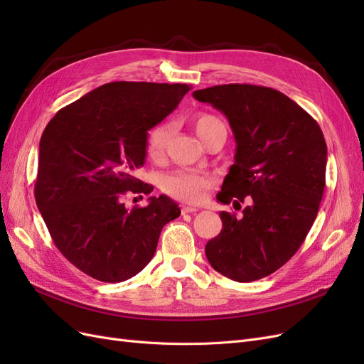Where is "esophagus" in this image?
I'll return each mask as SVG.
<instances>
[{
  "instance_id": "esophagus-1",
  "label": "esophagus",
  "mask_w": 364,
  "mask_h": 364,
  "mask_svg": "<svg viewBox=\"0 0 364 364\" xmlns=\"http://www.w3.org/2000/svg\"><path fill=\"white\" fill-rule=\"evenodd\" d=\"M181 211H182V214H190V213L199 211V208L191 206V205H182V206H181Z\"/></svg>"
}]
</instances>
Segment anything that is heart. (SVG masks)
<instances>
[{"label": "heart", "instance_id": "obj_1", "mask_svg": "<svg viewBox=\"0 0 364 364\" xmlns=\"http://www.w3.org/2000/svg\"><path fill=\"white\" fill-rule=\"evenodd\" d=\"M220 126L225 127L222 121L209 114H202L194 119V130L202 141L208 136L209 132ZM168 134L170 127L167 124H158L149 132L146 139V155L150 161L158 162L164 158ZM162 186L164 191L170 197H173V199L196 203L203 199L206 190L211 186V179H209L208 176L194 171H178L167 176V178L164 179Z\"/></svg>", "mask_w": 364, "mask_h": 364}]
</instances>
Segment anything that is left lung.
Returning <instances> with one entry per match:
<instances>
[{"instance_id": "1", "label": "left lung", "mask_w": 364, "mask_h": 364, "mask_svg": "<svg viewBox=\"0 0 364 364\" xmlns=\"http://www.w3.org/2000/svg\"><path fill=\"white\" fill-rule=\"evenodd\" d=\"M193 95L226 115L237 142L217 199L247 203L240 215L220 213L223 228L206 243V258L234 281L266 278L294 255L316 220L326 171L322 129L267 86L229 83Z\"/></svg>"}]
</instances>
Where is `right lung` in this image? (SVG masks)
<instances>
[{"mask_svg":"<svg viewBox=\"0 0 364 364\" xmlns=\"http://www.w3.org/2000/svg\"><path fill=\"white\" fill-rule=\"evenodd\" d=\"M190 90L185 83H106L62 107L43 130L36 205L54 245L87 277H135L155 255L162 228L179 217L167 196L132 209L123 200L153 191L135 178L146 162L147 132Z\"/></svg>","mask_w":364,"mask_h":364,"instance_id":"right-lung-1","label":"right lung"}]
</instances>
